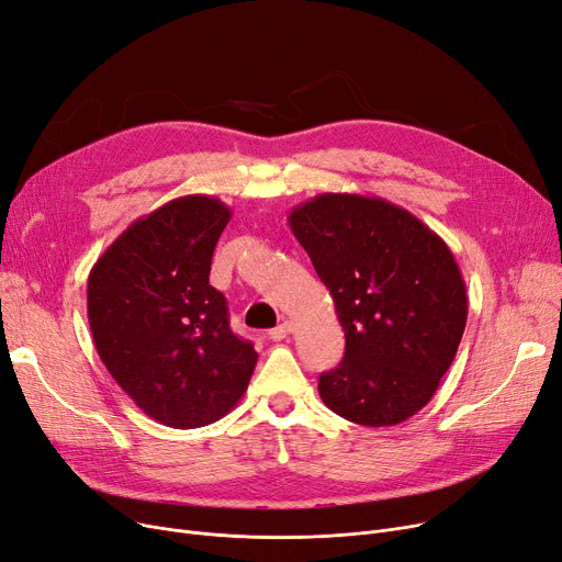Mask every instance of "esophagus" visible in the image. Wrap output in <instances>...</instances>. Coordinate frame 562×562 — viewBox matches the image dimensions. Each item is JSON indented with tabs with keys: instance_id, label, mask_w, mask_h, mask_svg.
Listing matches in <instances>:
<instances>
[{
	"instance_id": "obj_1",
	"label": "esophagus",
	"mask_w": 562,
	"mask_h": 562,
	"mask_svg": "<svg viewBox=\"0 0 562 562\" xmlns=\"http://www.w3.org/2000/svg\"><path fill=\"white\" fill-rule=\"evenodd\" d=\"M291 330H294V324H291V322H282V324H278L276 328L268 330V337H271L273 341H280V339H284Z\"/></svg>"
}]
</instances>
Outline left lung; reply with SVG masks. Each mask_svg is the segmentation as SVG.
Returning a JSON list of instances; mask_svg holds the SVG:
<instances>
[{
	"mask_svg": "<svg viewBox=\"0 0 562 562\" xmlns=\"http://www.w3.org/2000/svg\"><path fill=\"white\" fill-rule=\"evenodd\" d=\"M289 227L328 286L345 358L319 376L337 416L364 427L408 420L434 397L467 328L469 296L446 240L381 198L324 192Z\"/></svg>",
	"mask_w": 562,
	"mask_h": 562,
	"instance_id": "obj_1",
	"label": "left lung"
}]
</instances>
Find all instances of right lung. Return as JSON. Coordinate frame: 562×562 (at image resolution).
I'll use <instances>...</instances> for the list:
<instances>
[{
  "mask_svg": "<svg viewBox=\"0 0 562 562\" xmlns=\"http://www.w3.org/2000/svg\"><path fill=\"white\" fill-rule=\"evenodd\" d=\"M232 209L186 194L121 234L93 263L87 316L95 351L121 390L160 425L204 427L238 404L257 351L229 328L209 284Z\"/></svg>",
  "mask_w": 562,
  "mask_h": 562,
  "instance_id": "obj_1",
  "label": "right lung"
}]
</instances>
